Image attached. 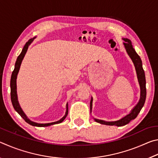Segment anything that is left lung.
I'll return each mask as SVG.
<instances>
[{"mask_svg": "<svg viewBox=\"0 0 158 158\" xmlns=\"http://www.w3.org/2000/svg\"><path fill=\"white\" fill-rule=\"evenodd\" d=\"M123 40L125 41L123 42V45L125 47V49L126 50L128 56H129L131 60H132L134 63V65L135 67L136 73H137V76L139 81V84L140 86V99L139 100L138 103L136 105V106L134 107L132 110H131L130 113L128 114L126 116L123 117L122 118L118 120V121H105L103 120L94 118L95 121L99 123L100 124L106 125H116L118 127L123 126L125 125H127V123L134 120L137 115L139 113L141 109L144 105L146 97V77H145V73H144L143 67H142V61L141 60V58L139 57L135 50L132 45V42L127 38H123ZM92 106H93V98H91L90 102V113L92 112Z\"/></svg>", "mask_w": 158, "mask_h": 158, "instance_id": "1", "label": "left lung"}]
</instances>
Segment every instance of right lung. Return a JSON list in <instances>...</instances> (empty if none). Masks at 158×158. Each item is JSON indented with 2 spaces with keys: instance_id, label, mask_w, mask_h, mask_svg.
Segmentation results:
<instances>
[{
  "instance_id": "obj_1",
  "label": "right lung",
  "mask_w": 158,
  "mask_h": 158,
  "mask_svg": "<svg viewBox=\"0 0 158 158\" xmlns=\"http://www.w3.org/2000/svg\"><path fill=\"white\" fill-rule=\"evenodd\" d=\"M36 38V37H33V38H31L29 40L26 42V44L23 47L22 51H21V53L19 56L17 57V59L16 60L15 63V69L13 70L12 73V76H11V80H10V89H11V101L13 105V107L15 109V111L17 112V113L20 115V116L23 118V120L28 123V124H30L33 126H36V127H47V126H50V125H54V124H58V123H62L67 116V115L68 114V103L66 104V111H65V114L64 115V116L60 118L59 121H55V122H52V123H38L34 122L31 121L30 119L28 118L27 116L25 114L24 112L22 110V109L20 106L19 103L18 101V97H17V74L19 73V71L20 69V66L21 62L24 58L26 52L28 49V47L30 46V44L33 42L34 40V39Z\"/></svg>"
}]
</instances>
